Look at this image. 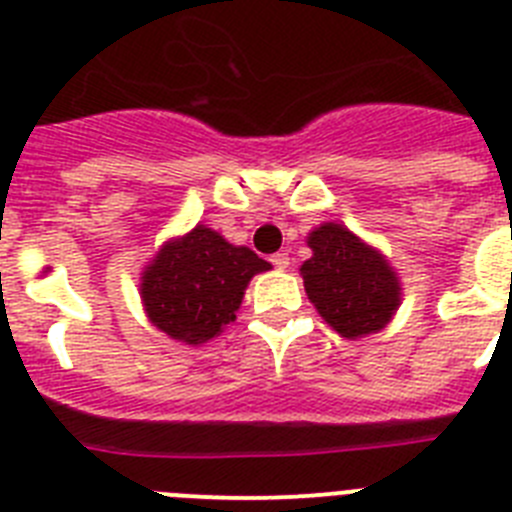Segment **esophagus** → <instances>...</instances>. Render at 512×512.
<instances>
[{"label": "esophagus", "mask_w": 512, "mask_h": 512, "mask_svg": "<svg viewBox=\"0 0 512 512\" xmlns=\"http://www.w3.org/2000/svg\"><path fill=\"white\" fill-rule=\"evenodd\" d=\"M271 264L277 266V269H287L289 256H287V253H274V256H271Z\"/></svg>", "instance_id": "obj_1"}]
</instances>
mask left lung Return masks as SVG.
Returning a JSON list of instances; mask_svg holds the SVG:
<instances>
[{
  "mask_svg": "<svg viewBox=\"0 0 512 512\" xmlns=\"http://www.w3.org/2000/svg\"><path fill=\"white\" fill-rule=\"evenodd\" d=\"M312 256L302 264L305 292L325 323L343 338L377 333L400 307V279L377 248L338 223L307 235Z\"/></svg>",
  "mask_w": 512,
  "mask_h": 512,
  "instance_id": "8db88e82",
  "label": "left lung"
}]
</instances>
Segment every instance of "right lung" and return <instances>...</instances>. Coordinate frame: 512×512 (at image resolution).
Masks as SVG:
<instances>
[{"mask_svg": "<svg viewBox=\"0 0 512 512\" xmlns=\"http://www.w3.org/2000/svg\"><path fill=\"white\" fill-rule=\"evenodd\" d=\"M271 269L251 248L197 225L164 243L140 277V300L158 330L200 346L235 320L253 274Z\"/></svg>", "mask_w": 512, "mask_h": 512, "instance_id": "add662e5", "label": "right lung"}]
</instances>
